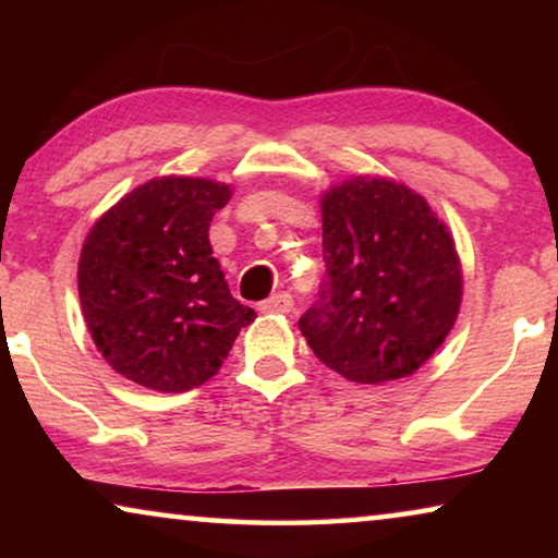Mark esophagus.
Listing matches in <instances>:
<instances>
[{
    "label": "esophagus",
    "mask_w": 558,
    "mask_h": 558,
    "mask_svg": "<svg viewBox=\"0 0 558 558\" xmlns=\"http://www.w3.org/2000/svg\"><path fill=\"white\" fill-rule=\"evenodd\" d=\"M292 307H294L292 294L279 292V294L269 296V300H266V302H262V307H258V310L266 312V315H289V312H292Z\"/></svg>",
    "instance_id": "obj_1"
}]
</instances>
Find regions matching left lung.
Returning a JSON list of instances; mask_svg holds the SVG:
<instances>
[{"mask_svg": "<svg viewBox=\"0 0 558 558\" xmlns=\"http://www.w3.org/2000/svg\"><path fill=\"white\" fill-rule=\"evenodd\" d=\"M327 279L300 330L319 361L355 384L407 378L439 350L462 304L452 233L422 195L357 174L325 190Z\"/></svg>", "mask_w": 558, "mask_h": 558, "instance_id": "1", "label": "left lung"}]
</instances>
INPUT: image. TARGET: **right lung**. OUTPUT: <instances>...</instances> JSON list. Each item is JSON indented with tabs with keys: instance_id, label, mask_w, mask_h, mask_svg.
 Masks as SVG:
<instances>
[{
	"instance_id": "right-lung-1",
	"label": "right lung",
	"mask_w": 558,
	"mask_h": 558,
	"mask_svg": "<svg viewBox=\"0 0 558 558\" xmlns=\"http://www.w3.org/2000/svg\"><path fill=\"white\" fill-rule=\"evenodd\" d=\"M226 182L155 178L111 205L83 241L78 294L98 353L121 376L182 393L216 376L256 312L233 300L208 228Z\"/></svg>"
}]
</instances>
